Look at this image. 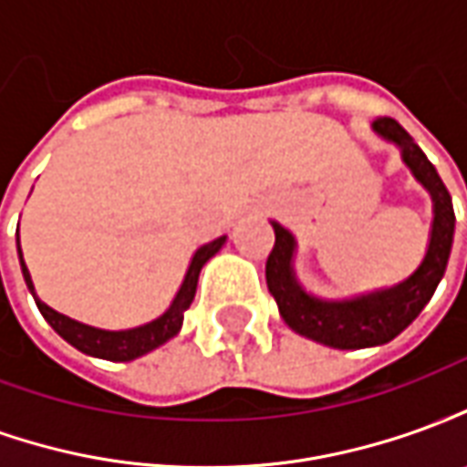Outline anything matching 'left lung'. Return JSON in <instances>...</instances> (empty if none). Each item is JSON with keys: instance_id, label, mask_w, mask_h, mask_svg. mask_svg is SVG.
<instances>
[{"instance_id": "obj_1", "label": "left lung", "mask_w": 467, "mask_h": 467, "mask_svg": "<svg viewBox=\"0 0 467 467\" xmlns=\"http://www.w3.org/2000/svg\"><path fill=\"white\" fill-rule=\"evenodd\" d=\"M372 130L382 140L398 144L402 162L410 167L412 177L431 192L432 197V230L428 253L420 267L402 283L375 290V293L358 295L350 300H320L307 295L297 283L293 270L295 237L280 223L275 227V247L267 265V290L280 307L283 320L295 333L310 337L315 343L330 345L337 350H360L375 345L390 343L392 337L408 327L431 303L435 287L445 275L448 257H451L452 233H455V213H452L451 192L445 190L441 174L428 162V157L412 137L392 117H378Z\"/></svg>"}]
</instances>
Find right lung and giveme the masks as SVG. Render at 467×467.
I'll list each match as a JSON object with an SVG mask.
<instances>
[{"label": "right lung", "mask_w": 467, "mask_h": 467, "mask_svg": "<svg viewBox=\"0 0 467 467\" xmlns=\"http://www.w3.org/2000/svg\"><path fill=\"white\" fill-rule=\"evenodd\" d=\"M227 237H217L213 243L202 244L197 253L192 254V263L187 267V275H184L180 290L174 295L172 305L164 310L157 320L147 325H140V327H130V330H102V327H92V325L77 323L67 315L57 313L49 305L42 303L35 293V285H32V277H29V270H26L25 257H22V247H19V234H16V253H19V265H22V275H25V283L29 287V293L35 297L39 313L45 315V320L57 333L65 337L67 343L75 345L77 350L85 352V355H92V358H102V360H117V362H130L134 358H142L147 352H152L154 348L164 345L170 337L180 333L184 320V310L192 305L194 293H197V280H200V270L202 265L220 253V247L224 244Z\"/></svg>", "instance_id": "1"}]
</instances>
